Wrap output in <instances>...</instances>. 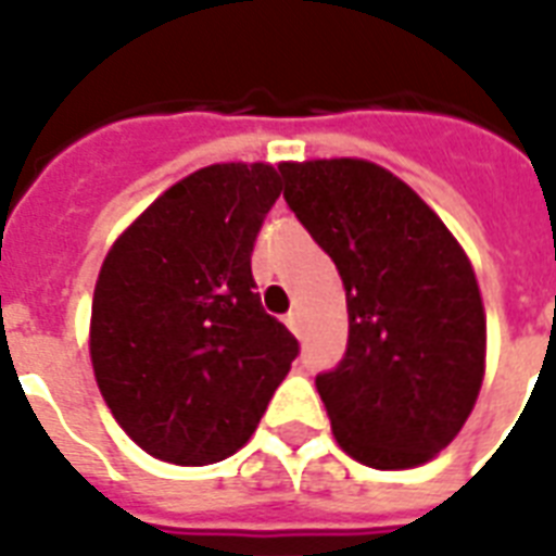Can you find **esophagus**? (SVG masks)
I'll return each instance as SVG.
<instances>
[{
	"label": "esophagus",
	"instance_id": "esophagus-1",
	"mask_svg": "<svg viewBox=\"0 0 556 556\" xmlns=\"http://www.w3.org/2000/svg\"><path fill=\"white\" fill-rule=\"evenodd\" d=\"M286 326L291 331H294V334H300V314H288L286 317Z\"/></svg>",
	"mask_w": 556,
	"mask_h": 556
}]
</instances>
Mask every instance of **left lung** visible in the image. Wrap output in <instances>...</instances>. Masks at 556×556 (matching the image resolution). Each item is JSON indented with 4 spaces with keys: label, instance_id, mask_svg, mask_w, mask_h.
I'll return each instance as SVG.
<instances>
[{
    "label": "left lung",
    "instance_id": "1",
    "mask_svg": "<svg viewBox=\"0 0 556 556\" xmlns=\"http://www.w3.org/2000/svg\"><path fill=\"white\" fill-rule=\"evenodd\" d=\"M286 201L346 288L349 349L317 375L340 450L375 470L430 462L473 413L488 323L465 248L364 159L282 161Z\"/></svg>",
    "mask_w": 556,
    "mask_h": 556
}]
</instances>
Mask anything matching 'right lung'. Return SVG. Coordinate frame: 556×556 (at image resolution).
Segmentation results:
<instances>
[{"label":"right lung","mask_w":556,"mask_h":556,"mask_svg":"<svg viewBox=\"0 0 556 556\" xmlns=\"http://www.w3.org/2000/svg\"><path fill=\"white\" fill-rule=\"evenodd\" d=\"M282 192L270 164H210L109 248L91 300L94 380L129 439L169 465L233 456L296 357L253 291L251 251Z\"/></svg>","instance_id":"add662e5"}]
</instances>
